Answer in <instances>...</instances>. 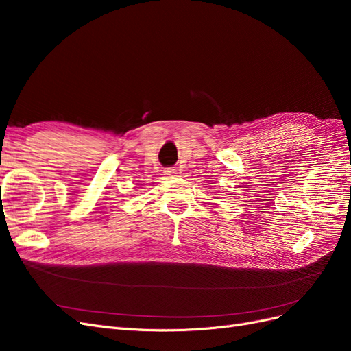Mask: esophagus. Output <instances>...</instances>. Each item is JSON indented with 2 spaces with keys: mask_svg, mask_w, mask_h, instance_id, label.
I'll list each match as a JSON object with an SVG mask.
<instances>
[{
  "mask_svg": "<svg viewBox=\"0 0 351 351\" xmlns=\"http://www.w3.org/2000/svg\"><path fill=\"white\" fill-rule=\"evenodd\" d=\"M164 174L168 177H174L177 174V169L174 167H168L164 169Z\"/></svg>",
  "mask_w": 351,
  "mask_h": 351,
  "instance_id": "34e87169",
  "label": "esophagus"
}]
</instances>
